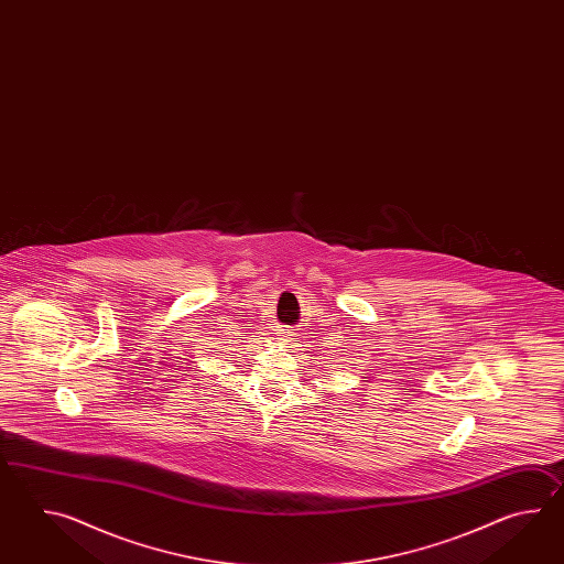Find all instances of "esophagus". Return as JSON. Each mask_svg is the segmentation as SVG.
<instances>
[{
  "mask_svg": "<svg viewBox=\"0 0 564 564\" xmlns=\"http://www.w3.org/2000/svg\"><path fill=\"white\" fill-rule=\"evenodd\" d=\"M278 340L282 345H292V343L299 340V333L294 328H290V326H282V328H278Z\"/></svg>",
  "mask_w": 564,
  "mask_h": 564,
  "instance_id": "34e87169",
  "label": "esophagus"
}]
</instances>
